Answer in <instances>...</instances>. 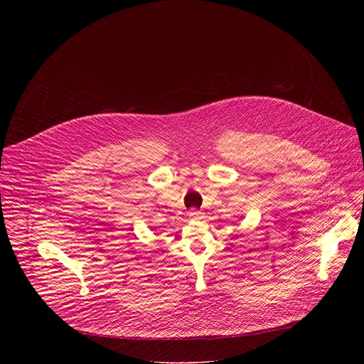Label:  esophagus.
Masks as SVG:
<instances>
[{"label": "esophagus", "mask_w": 364, "mask_h": 364, "mask_svg": "<svg viewBox=\"0 0 364 364\" xmlns=\"http://www.w3.org/2000/svg\"><path fill=\"white\" fill-rule=\"evenodd\" d=\"M188 215H189L191 218L199 220V218H202V217H203V213H202V211H199V210H195V208H192V210H189V211H188Z\"/></svg>", "instance_id": "1"}]
</instances>
